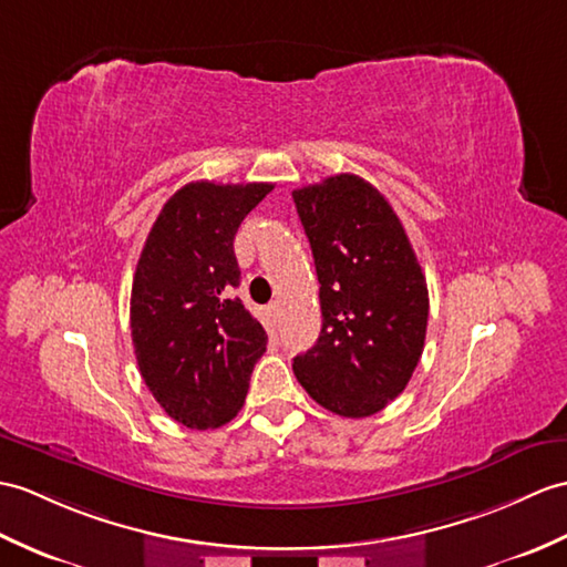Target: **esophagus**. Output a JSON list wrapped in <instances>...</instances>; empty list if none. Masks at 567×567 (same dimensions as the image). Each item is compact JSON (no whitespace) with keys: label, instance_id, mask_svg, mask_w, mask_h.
I'll use <instances>...</instances> for the list:
<instances>
[{"label":"esophagus","instance_id":"1","mask_svg":"<svg viewBox=\"0 0 567 567\" xmlns=\"http://www.w3.org/2000/svg\"><path fill=\"white\" fill-rule=\"evenodd\" d=\"M268 313H270V319H272L275 323L280 321V305H278V301H272V305L268 307Z\"/></svg>","mask_w":567,"mask_h":567}]
</instances>
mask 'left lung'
Returning a JSON list of instances; mask_svg holds the SVG:
<instances>
[{
  "mask_svg": "<svg viewBox=\"0 0 567 567\" xmlns=\"http://www.w3.org/2000/svg\"><path fill=\"white\" fill-rule=\"evenodd\" d=\"M311 244L321 336L292 370L326 411L367 417L411 381L427 331V282L401 219L354 174L292 193Z\"/></svg>",
  "mask_w": 567,
  "mask_h": 567,
  "instance_id": "1",
  "label": "left lung"
}]
</instances>
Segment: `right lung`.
I'll list each match as a JSON object with an SVG mask.
<instances>
[{"instance_id": "right-lung-1", "label": "right lung", "mask_w": 567, "mask_h": 567, "mask_svg": "<svg viewBox=\"0 0 567 567\" xmlns=\"http://www.w3.org/2000/svg\"><path fill=\"white\" fill-rule=\"evenodd\" d=\"M272 183L195 181L162 207L137 260L130 328L144 384L168 417L219 427L241 411L268 336L234 289V236Z\"/></svg>"}]
</instances>
